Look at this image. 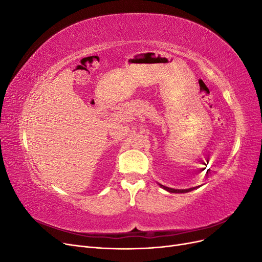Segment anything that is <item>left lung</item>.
<instances>
[{
  "instance_id": "obj_1",
  "label": "left lung",
  "mask_w": 262,
  "mask_h": 262,
  "mask_svg": "<svg viewBox=\"0 0 262 262\" xmlns=\"http://www.w3.org/2000/svg\"><path fill=\"white\" fill-rule=\"evenodd\" d=\"M160 186H161L163 189L167 190L168 192H172V193H186V192H189V191H192L193 189L196 188V187H194V188H189V189H172V188L165 187V186H163V185H161V184H160Z\"/></svg>"
}]
</instances>
